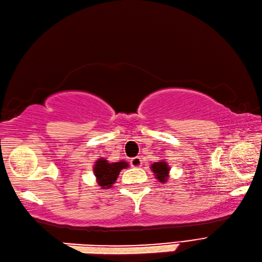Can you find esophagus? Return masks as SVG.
I'll return each instance as SVG.
<instances>
[{"label": "esophagus", "mask_w": 262, "mask_h": 262, "mask_svg": "<svg viewBox=\"0 0 262 262\" xmlns=\"http://www.w3.org/2000/svg\"><path fill=\"white\" fill-rule=\"evenodd\" d=\"M130 165H132L133 167H135V168H137V167H140V166H142V165H143L142 157L137 156V157H134V158H132V160H130Z\"/></svg>", "instance_id": "obj_1"}]
</instances>
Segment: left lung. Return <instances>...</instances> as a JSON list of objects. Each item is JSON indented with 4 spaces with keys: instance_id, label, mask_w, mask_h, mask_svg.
I'll use <instances>...</instances> for the list:
<instances>
[{
    "instance_id": "left-lung-1",
    "label": "left lung",
    "mask_w": 262,
    "mask_h": 262,
    "mask_svg": "<svg viewBox=\"0 0 262 262\" xmlns=\"http://www.w3.org/2000/svg\"><path fill=\"white\" fill-rule=\"evenodd\" d=\"M150 168L152 170V172L155 173V177L156 179L158 180V182L160 183H166L167 179H168V173H169V170L170 168L168 167V165H167L166 162H164V160H162V162H157V163H154Z\"/></svg>"
}]
</instances>
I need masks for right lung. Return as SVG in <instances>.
Listing matches in <instances>:
<instances>
[{"instance_id":"obj_1","label":"right lung","mask_w":262,"mask_h":262,"mask_svg":"<svg viewBox=\"0 0 262 262\" xmlns=\"http://www.w3.org/2000/svg\"><path fill=\"white\" fill-rule=\"evenodd\" d=\"M126 167H128V164L125 160H120L118 163H108L105 158L97 159L95 166H94L97 184L103 189H110L113 184H115L120 170Z\"/></svg>"}]
</instances>
